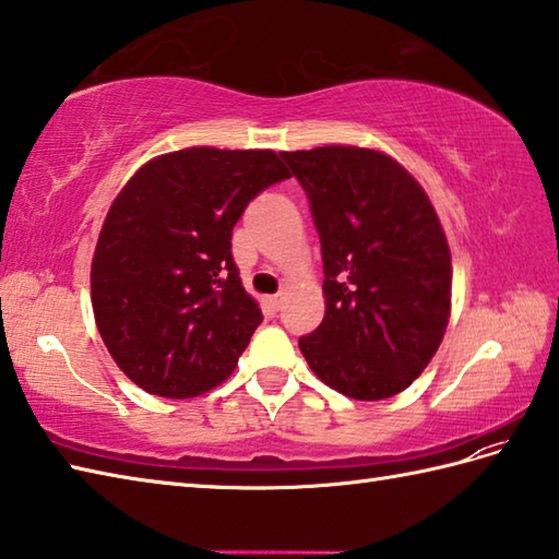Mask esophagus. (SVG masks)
<instances>
[{"mask_svg": "<svg viewBox=\"0 0 559 559\" xmlns=\"http://www.w3.org/2000/svg\"><path fill=\"white\" fill-rule=\"evenodd\" d=\"M281 302H283V295H281V293L266 297V305H269L271 309H281Z\"/></svg>", "mask_w": 559, "mask_h": 559, "instance_id": "34e87169", "label": "esophagus"}]
</instances>
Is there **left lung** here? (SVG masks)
<instances>
[{"mask_svg":"<svg viewBox=\"0 0 559 559\" xmlns=\"http://www.w3.org/2000/svg\"><path fill=\"white\" fill-rule=\"evenodd\" d=\"M321 240L326 314L300 349L347 397L383 400L417 379L443 341L452 264L424 188L383 152H281Z\"/></svg>","mask_w":559,"mask_h":559,"instance_id":"left-lung-1","label":"left lung"}]
</instances>
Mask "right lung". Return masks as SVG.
<instances>
[{
	"mask_svg": "<svg viewBox=\"0 0 559 559\" xmlns=\"http://www.w3.org/2000/svg\"><path fill=\"white\" fill-rule=\"evenodd\" d=\"M285 178L271 150L188 147L138 168L114 200L90 271L93 311L142 391L192 397L236 369L264 317L233 262V226Z\"/></svg>",
	"mask_w": 559,
	"mask_h": 559,
	"instance_id": "obj_1",
	"label": "right lung"
}]
</instances>
